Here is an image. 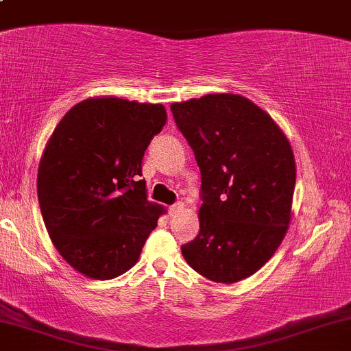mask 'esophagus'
<instances>
[{"mask_svg":"<svg viewBox=\"0 0 351 351\" xmlns=\"http://www.w3.org/2000/svg\"><path fill=\"white\" fill-rule=\"evenodd\" d=\"M182 210H183V203L178 202V203H175V205L169 206V215H171V217H175V215H178Z\"/></svg>","mask_w":351,"mask_h":351,"instance_id":"34e87169","label":"esophagus"}]
</instances>
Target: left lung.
<instances>
[{
    "label": "left lung",
    "instance_id": "8db88e82",
    "mask_svg": "<svg viewBox=\"0 0 351 351\" xmlns=\"http://www.w3.org/2000/svg\"><path fill=\"white\" fill-rule=\"evenodd\" d=\"M176 126L202 171L199 233L182 246L195 271L234 283L278 250L291 219L295 156L280 126L240 95L173 103Z\"/></svg>",
    "mask_w": 351,
    "mask_h": 351
}]
</instances>
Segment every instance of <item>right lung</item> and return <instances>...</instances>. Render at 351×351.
Returning a JSON list of instances; mask_svg holds the SVG:
<instances>
[{"label": "right lung", "mask_w": 351, "mask_h": 351, "mask_svg": "<svg viewBox=\"0 0 351 351\" xmlns=\"http://www.w3.org/2000/svg\"><path fill=\"white\" fill-rule=\"evenodd\" d=\"M163 105L103 96L61 118L38 168L46 230L76 271L110 280L140 258L163 208L146 199L141 163L163 130Z\"/></svg>", "instance_id": "add662e5"}]
</instances>
